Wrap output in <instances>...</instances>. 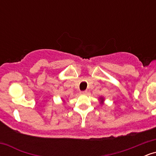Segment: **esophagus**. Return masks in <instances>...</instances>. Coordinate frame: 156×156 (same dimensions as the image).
<instances>
[{"label":"esophagus","instance_id":"1","mask_svg":"<svg viewBox=\"0 0 156 156\" xmlns=\"http://www.w3.org/2000/svg\"><path fill=\"white\" fill-rule=\"evenodd\" d=\"M87 92H88L87 91H83V92H81L80 93H81L82 94H87Z\"/></svg>","mask_w":156,"mask_h":156}]
</instances>
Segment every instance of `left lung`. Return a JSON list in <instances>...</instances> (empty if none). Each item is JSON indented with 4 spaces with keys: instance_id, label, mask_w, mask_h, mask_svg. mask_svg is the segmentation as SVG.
I'll return each instance as SVG.
<instances>
[{
    "instance_id": "1",
    "label": "left lung",
    "mask_w": 156,
    "mask_h": 156,
    "mask_svg": "<svg viewBox=\"0 0 156 156\" xmlns=\"http://www.w3.org/2000/svg\"><path fill=\"white\" fill-rule=\"evenodd\" d=\"M99 101H100V104H101V105H103L104 104V101H105V98H103V97H100L99 98Z\"/></svg>"
}]
</instances>
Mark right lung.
I'll return each mask as SVG.
<instances>
[{"label":"right lung","mask_w":156,"mask_h":156,"mask_svg":"<svg viewBox=\"0 0 156 156\" xmlns=\"http://www.w3.org/2000/svg\"><path fill=\"white\" fill-rule=\"evenodd\" d=\"M63 104H65V101H64V100H63Z\"/></svg>","instance_id":"1"}]
</instances>
